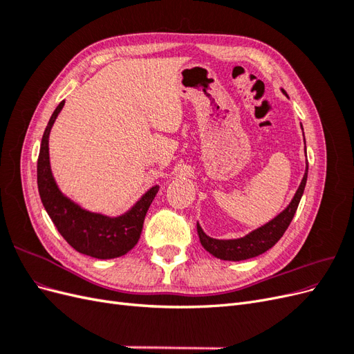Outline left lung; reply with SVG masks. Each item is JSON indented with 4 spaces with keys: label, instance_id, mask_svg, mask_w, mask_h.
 Segmentation results:
<instances>
[{
    "label": "left lung",
    "instance_id": "1",
    "mask_svg": "<svg viewBox=\"0 0 354 354\" xmlns=\"http://www.w3.org/2000/svg\"><path fill=\"white\" fill-rule=\"evenodd\" d=\"M282 93L288 97L285 90H282ZM301 130H303V125H301ZM304 145H306V138H304ZM307 173H308V162H306V173L303 176L301 183H299L295 192L292 201L289 202V205L281 214H277V216L272 218L269 223H266L261 227L250 232L248 234H245L243 238L214 239L202 230L199 223H196V230L199 234L201 245L214 257L226 261L248 260V259H252V257L266 252L267 250H270L272 246L283 236L285 230L288 229V226L291 224L294 218L298 203L301 201V196L304 194Z\"/></svg>",
    "mask_w": 354,
    "mask_h": 354
}]
</instances>
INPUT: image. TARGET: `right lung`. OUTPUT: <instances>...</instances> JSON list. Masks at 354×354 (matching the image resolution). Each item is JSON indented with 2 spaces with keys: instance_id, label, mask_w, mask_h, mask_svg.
<instances>
[{
  "instance_id": "1",
  "label": "right lung",
  "mask_w": 354,
  "mask_h": 354,
  "mask_svg": "<svg viewBox=\"0 0 354 354\" xmlns=\"http://www.w3.org/2000/svg\"><path fill=\"white\" fill-rule=\"evenodd\" d=\"M63 106H65V100L60 102L56 111L53 112L41 140L37 165L41 202L59 233L73 250L100 260L116 259L131 251L140 239L146 212L155 199L159 186L149 189L131 209L118 217L84 209L77 202L63 195L53 177L48 153L51 127Z\"/></svg>"
}]
</instances>
